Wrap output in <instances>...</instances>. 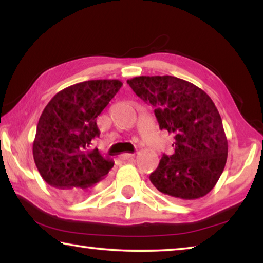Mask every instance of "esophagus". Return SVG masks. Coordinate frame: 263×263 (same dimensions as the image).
<instances>
[{"mask_svg": "<svg viewBox=\"0 0 263 263\" xmlns=\"http://www.w3.org/2000/svg\"><path fill=\"white\" fill-rule=\"evenodd\" d=\"M133 157H135V153H123L121 155V158L123 160H130V159H133Z\"/></svg>", "mask_w": 263, "mask_h": 263, "instance_id": "esophagus-1", "label": "esophagus"}]
</instances>
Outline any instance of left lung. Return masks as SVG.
Returning a JSON list of instances; mask_svg holds the SVG:
<instances>
[{
	"label": "left lung",
	"mask_w": 263,
	"mask_h": 263,
	"mask_svg": "<svg viewBox=\"0 0 263 263\" xmlns=\"http://www.w3.org/2000/svg\"><path fill=\"white\" fill-rule=\"evenodd\" d=\"M136 94L152 105L160 128L174 136V153L162 155L149 175L153 185L177 202L210 193L228 159L220 115L205 91L171 75L127 80Z\"/></svg>",
	"instance_id": "left-lung-1"
}]
</instances>
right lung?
Masks as SVG:
<instances>
[{
    "mask_svg": "<svg viewBox=\"0 0 263 263\" xmlns=\"http://www.w3.org/2000/svg\"><path fill=\"white\" fill-rule=\"evenodd\" d=\"M123 86L119 80H89L62 89L39 118L32 145L35 166L62 198L86 197L114 167L91 148L100 135L96 118Z\"/></svg>",
    "mask_w": 263,
    "mask_h": 263,
    "instance_id": "add662e5",
    "label": "right lung"
}]
</instances>
